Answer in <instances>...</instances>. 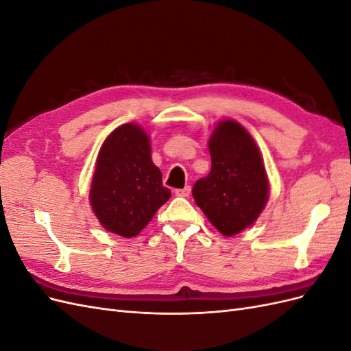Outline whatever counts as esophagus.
Returning a JSON list of instances; mask_svg holds the SVG:
<instances>
[{
    "mask_svg": "<svg viewBox=\"0 0 351 351\" xmlns=\"http://www.w3.org/2000/svg\"><path fill=\"white\" fill-rule=\"evenodd\" d=\"M190 186H186L184 189H177L176 190V196H178V197H187L189 195H190Z\"/></svg>",
    "mask_w": 351,
    "mask_h": 351,
    "instance_id": "1",
    "label": "esophagus"
}]
</instances>
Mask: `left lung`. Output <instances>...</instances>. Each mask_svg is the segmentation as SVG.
I'll return each mask as SVG.
<instances>
[{
    "label": "left lung",
    "instance_id": "obj_1",
    "mask_svg": "<svg viewBox=\"0 0 351 351\" xmlns=\"http://www.w3.org/2000/svg\"><path fill=\"white\" fill-rule=\"evenodd\" d=\"M210 173L193 186L196 205L221 234L250 227L268 202L269 183L259 147L234 120L217 124L209 139Z\"/></svg>",
    "mask_w": 351,
    "mask_h": 351
}]
</instances>
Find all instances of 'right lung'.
Instances as JSON below:
<instances>
[{
    "instance_id": "right-lung-1",
    "label": "right lung",
    "mask_w": 351,
    "mask_h": 351,
    "mask_svg": "<svg viewBox=\"0 0 351 351\" xmlns=\"http://www.w3.org/2000/svg\"><path fill=\"white\" fill-rule=\"evenodd\" d=\"M169 196L152 162L146 132L133 123L117 127L101 146L89 192L101 226L121 237H134Z\"/></svg>"
}]
</instances>
